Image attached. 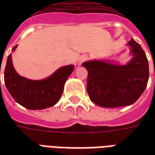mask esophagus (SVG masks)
Here are the masks:
<instances>
[{
    "instance_id": "esophagus-1",
    "label": "esophagus",
    "mask_w": 155,
    "mask_h": 155,
    "mask_svg": "<svg viewBox=\"0 0 155 155\" xmlns=\"http://www.w3.org/2000/svg\"><path fill=\"white\" fill-rule=\"evenodd\" d=\"M87 58V56H86V55L81 56V57H80V63H83V62H84V61L86 60Z\"/></svg>"
}]
</instances>
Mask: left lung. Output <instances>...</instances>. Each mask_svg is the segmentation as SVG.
I'll list each match as a JSON object with an SVG mask.
<instances>
[{"label": "left lung", "mask_w": 155, "mask_h": 155, "mask_svg": "<svg viewBox=\"0 0 155 155\" xmlns=\"http://www.w3.org/2000/svg\"><path fill=\"white\" fill-rule=\"evenodd\" d=\"M133 58L125 65L111 60L83 63L87 70V92L90 100L104 108L131 105L147 87L149 64L144 51L134 39L128 42Z\"/></svg>", "instance_id": "left-lung-1"}]
</instances>
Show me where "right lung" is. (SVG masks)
<instances>
[{
	"label": "right lung",
	"instance_id": "obj_1",
	"mask_svg": "<svg viewBox=\"0 0 155 155\" xmlns=\"http://www.w3.org/2000/svg\"><path fill=\"white\" fill-rule=\"evenodd\" d=\"M17 47L18 45L12 49L13 52ZM74 68V65L64 66L44 80H30L17 73L13 68L10 54L5 68V84L17 103L28 109H44L54 106L59 101L65 82Z\"/></svg>",
	"mask_w": 155,
	"mask_h": 155
}]
</instances>
